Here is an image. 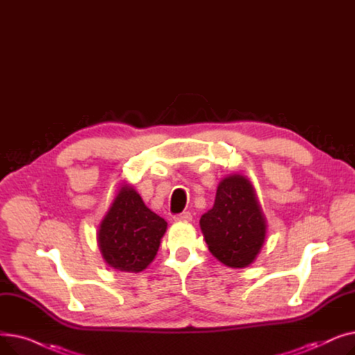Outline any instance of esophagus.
<instances>
[{
	"label": "esophagus",
	"instance_id": "34e87169",
	"mask_svg": "<svg viewBox=\"0 0 355 355\" xmlns=\"http://www.w3.org/2000/svg\"><path fill=\"white\" fill-rule=\"evenodd\" d=\"M174 220H175V221H191V220H193V216H191L190 211H184V213H181V214L174 216Z\"/></svg>",
	"mask_w": 355,
	"mask_h": 355
}]
</instances>
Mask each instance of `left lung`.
Here are the masks:
<instances>
[{
  "label": "left lung",
  "instance_id": "obj_1",
  "mask_svg": "<svg viewBox=\"0 0 355 355\" xmlns=\"http://www.w3.org/2000/svg\"><path fill=\"white\" fill-rule=\"evenodd\" d=\"M200 227L209 250L223 265L240 269L253 263L265 243L266 218L252 182L241 174L223 178Z\"/></svg>",
  "mask_w": 355,
  "mask_h": 355
}]
</instances>
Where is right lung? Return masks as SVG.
<instances>
[{
  "mask_svg": "<svg viewBox=\"0 0 355 355\" xmlns=\"http://www.w3.org/2000/svg\"><path fill=\"white\" fill-rule=\"evenodd\" d=\"M166 221L149 210L125 184L101 221L98 246L105 262L121 272H142L157 256Z\"/></svg>",
  "mask_w": 355,
  "mask_h": 355,
  "instance_id": "add662e5",
  "label": "right lung"
}]
</instances>
